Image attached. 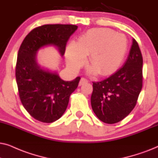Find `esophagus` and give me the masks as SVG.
I'll return each mask as SVG.
<instances>
[{
    "mask_svg": "<svg viewBox=\"0 0 158 158\" xmlns=\"http://www.w3.org/2000/svg\"><path fill=\"white\" fill-rule=\"evenodd\" d=\"M86 83H88V80L85 79V77H81V81H80L79 85H83V84H85Z\"/></svg>",
    "mask_w": 158,
    "mask_h": 158,
    "instance_id": "obj_1",
    "label": "esophagus"
}]
</instances>
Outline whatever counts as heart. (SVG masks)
Returning a JSON list of instances; mask_svg holds the SVG:
<instances>
[{
  "label": "heart",
  "instance_id": "b5f03b06",
  "mask_svg": "<svg viewBox=\"0 0 158 158\" xmlns=\"http://www.w3.org/2000/svg\"><path fill=\"white\" fill-rule=\"evenodd\" d=\"M128 49V40L122 33L106 28L94 29L81 36L75 44L67 47L66 60L70 68L77 70L89 56L88 64L99 75L116 70L122 63Z\"/></svg>",
  "mask_w": 158,
  "mask_h": 158
}]
</instances>
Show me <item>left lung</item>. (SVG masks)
<instances>
[{"label":"left lung","mask_w":158,"mask_h":158,"mask_svg":"<svg viewBox=\"0 0 158 158\" xmlns=\"http://www.w3.org/2000/svg\"><path fill=\"white\" fill-rule=\"evenodd\" d=\"M141 51L135 39L122 68L98 82H93L90 98L92 109L101 122L115 124L132 111L142 87Z\"/></svg>","instance_id":"1"}]
</instances>
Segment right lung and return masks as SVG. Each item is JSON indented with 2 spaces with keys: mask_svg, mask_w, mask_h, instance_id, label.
<instances>
[{
  "mask_svg": "<svg viewBox=\"0 0 158 158\" xmlns=\"http://www.w3.org/2000/svg\"><path fill=\"white\" fill-rule=\"evenodd\" d=\"M77 29L76 25H43L29 32L19 48L16 66L19 97L28 113L40 122L52 123L63 115L81 77L63 81L56 71L38 63V51L52 46L62 57L67 42Z\"/></svg>",
  "mask_w": 158,
  "mask_h": 158,
  "instance_id": "right-lung-1",
  "label": "right lung"
}]
</instances>
